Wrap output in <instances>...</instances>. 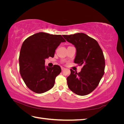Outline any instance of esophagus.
Returning a JSON list of instances; mask_svg holds the SVG:
<instances>
[{
    "label": "esophagus",
    "mask_w": 124,
    "mask_h": 124,
    "mask_svg": "<svg viewBox=\"0 0 124 124\" xmlns=\"http://www.w3.org/2000/svg\"><path fill=\"white\" fill-rule=\"evenodd\" d=\"M61 68H62V70H63L65 69V68H64V67H61Z\"/></svg>",
    "instance_id": "34e87169"
}]
</instances>
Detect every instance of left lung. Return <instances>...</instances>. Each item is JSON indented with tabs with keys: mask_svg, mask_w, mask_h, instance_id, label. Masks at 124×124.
<instances>
[{
	"mask_svg": "<svg viewBox=\"0 0 124 124\" xmlns=\"http://www.w3.org/2000/svg\"><path fill=\"white\" fill-rule=\"evenodd\" d=\"M63 37L76 48L74 63L83 66L78 73L70 69V75L67 78L68 87L78 95H88L98 86L104 73L105 60L102 49L96 40L84 33Z\"/></svg>",
	"mask_w": 124,
	"mask_h": 124,
	"instance_id": "1",
	"label": "left lung"
}]
</instances>
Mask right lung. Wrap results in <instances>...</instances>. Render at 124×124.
<instances>
[{"instance_id":"add662e5","label":"right lung","mask_w":124,"mask_h":124,"mask_svg":"<svg viewBox=\"0 0 124 124\" xmlns=\"http://www.w3.org/2000/svg\"><path fill=\"white\" fill-rule=\"evenodd\" d=\"M66 42L61 35L40 32L26 39L22 44L19 56L20 72L28 88L37 93L49 91L55 78L61 72V67L45 66V59L54 57L55 50Z\"/></svg>"}]
</instances>
